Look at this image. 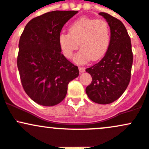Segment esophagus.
<instances>
[{
	"label": "esophagus",
	"mask_w": 149,
	"mask_h": 149,
	"mask_svg": "<svg viewBox=\"0 0 149 149\" xmlns=\"http://www.w3.org/2000/svg\"><path fill=\"white\" fill-rule=\"evenodd\" d=\"M79 72L81 73H84V72H85L86 68L84 67H79Z\"/></svg>",
	"instance_id": "1"
}]
</instances>
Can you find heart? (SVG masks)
I'll use <instances>...</instances> for the list:
<instances>
[{"instance_id": "b5f03b06", "label": "heart", "mask_w": 149, "mask_h": 149, "mask_svg": "<svg viewBox=\"0 0 149 149\" xmlns=\"http://www.w3.org/2000/svg\"><path fill=\"white\" fill-rule=\"evenodd\" d=\"M111 38L109 24L102 19L82 17L69 26V33H61L58 42L63 54L71 58L79 46L81 49L76 53L74 61L84 63L90 59L97 61L107 51Z\"/></svg>"}]
</instances>
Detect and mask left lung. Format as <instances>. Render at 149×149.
Listing matches in <instances>:
<instances>
[{
    "label": "left lung",
    "instance_id": "obj_1",
    "mask_svg": "<svg viewBox=\"0 0 149 149\" xmlns=\"http://www.w3.org/2000/svg\"><path fill=\"white\" fill-rule=\"evenodd\" d=\"M99 14L110 26V42L102 59L86 69L92 77L86 92L91 101L106 104L120 98L130 83L133 52L130 36L121 21L104 12Z\"/></svg>",
    "mask_w": 149,
    "mask_h": 149
}]
</instances>
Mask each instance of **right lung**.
<instances>
[{
  "label": "right lung",
  "instance_id": "add662e5",
  "mask_svg": "<svg viewBox=\"0 0 149 149\" xmlns=\"http://www.w3.org/2000/svg\"><path fill=\"white\" fill-rule=\"evenodd\" d=\"M77 10H54L26 25L19 42L17 66L26 94L36 103L54 106L63 101L79 68L61 53L58 37Z\"/></svg>",
  "mask_w": 149,
  "mask_h": 149
}]
</instances>
